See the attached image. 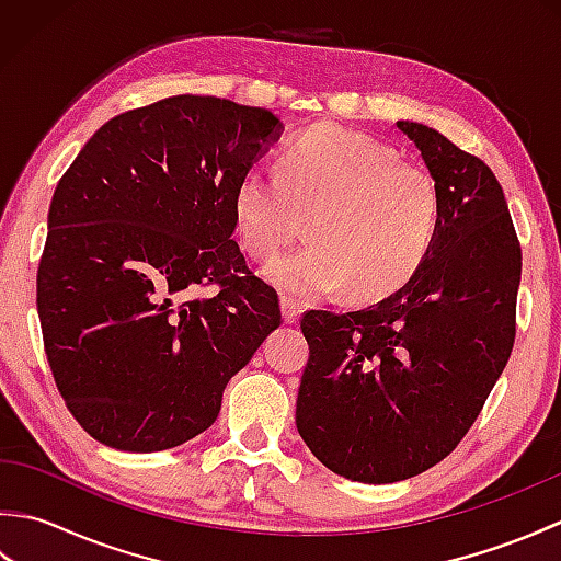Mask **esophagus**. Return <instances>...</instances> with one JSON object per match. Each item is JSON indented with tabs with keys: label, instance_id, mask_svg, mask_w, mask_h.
Segmentation results:
<instances>
[{
	"label": "esophagus",
	"instance_id": "obj_1",
	"mask_svg": "<svg viewBox=\"0 0 561 561\" xmlns=\"http://www.w3.org/2000/svg\"><path fill=\"white\" fill-rule=\"evenodd\" d=\"M304 313V306L296 304L294 299H289V296H284L282 299V316H284V323H296V320L301 318Z\"/></svg>",
	"mask_w": 561,
	"mask_h": 561
}]
</instances>
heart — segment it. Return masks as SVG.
<instances>
[{
	"mask_svg": "<svg viewBox=\"0 0 561 561\" xmlns=\"http://www.w3.org/2000/svg\"><path fill=\"white\" fill-rule=\"evenodd\" d=\"M233 219L253 257H272L311 219L313 243L265 267L291 299L347 287L362 299L400 289L422 267L440 224V187L422 163L344 127H316L284 151L282 171L250 165L233 190Z\"/></svg>",
	"mask_w": 561,
	"mask_h": 561,
	"instance_id": "1",
	"label": "heart"
}]
</instances>
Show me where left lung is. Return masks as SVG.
I'll list each match as a JSON object with an SVG mask.
<instances>
[{
    "label": "left lung",
    "mask_w": 561,
    "mask_h": 561,
    "mask_svg": "<svg viewBox=\"0 0 561 561\" xmlns=\"http://www.w3.org/2000/svg\"><path fill=\"white\" fill-rule=\"evenodd\" d=\"M440 187V224L402 289L362 311H308L296 428L328 470L414 478L460 444L514 350L520 243L482 159L398 121Z\"/></svg>",
    "instance_id": "8db88e82"
}]
</instances>
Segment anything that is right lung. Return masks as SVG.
<instances>
[{
  "label": "right lung",
  "mask_w": 561,
  "mask_h": 561,
  "mask_svg": "<svg viewBox=\"0 0 561 561\" xmlns=\"http://www.w3.org/2000/svg\"><path fill=\"white\" fill-rule=\"evenodd\" d=\"M279 133L265 108L185 93L115 115L59 178L38 267L43 344L101 444L153 453L195 438L282 325L277 291L231 238L238 178ZM205 286L218 291L199 297Z\"/></svg>",
  "instance_id": "obj_1"
}]
</instances>
